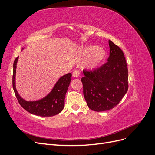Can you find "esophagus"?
<instances>
[{
    "mask_svg": "<svg viewBox=\"0 0 155 155\" xmlns=\"http://www.w3.org/2000/svg\"><path fill=\"white\" fill-rule=\"evenodd\" d=\"M79 75H80V72H79V71H78V70H74L72 73V76L74 78H78L79 76Z\"/></svg>",
    "mask_w": 155,
    "mask_h": 155,
    "instance_id": "obj_1",
    "label": "esophagus"
}]
</instances>
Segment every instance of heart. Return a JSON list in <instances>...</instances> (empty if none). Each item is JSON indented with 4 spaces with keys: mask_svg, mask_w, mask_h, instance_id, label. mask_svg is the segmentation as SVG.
I'll return each instance as SVG.
<instances>
[{
    "mask_svg": "<svg viewBox=\"0 0 155 155\" xmlns=\"http://www.w3.org/2000/svg\"><path fill=\"white\" fill-rule=\"evenodd\" d=\"M81 55L86 58L83 63V66L88 70H95L104 61L106 57V51L96 45H88L81 51Z\"/></svg>",
    "mask_w": 155,
    "mask_h": 155,
    "instance_id": "heart-1",
    "label": "heart"
}]
</instances>
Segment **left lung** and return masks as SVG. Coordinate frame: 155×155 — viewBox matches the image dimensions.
<instances>
[{
	"mask_svg": "<svg viewBox=\"0 0 155 155\" xmlns=\"http://www.w3.org/2000/svg\"><path fill=\"white\" fill-rule=\"evenodd\" d=\"M108 61L94 71L83 70V95L94 111L109 110L116 106L128 90V69L124 52L109 41Z\"/></svg>",
	"mask_w": 155,
	"mask_h": 155,
	"instance_id": "left-lung-1",
	"label": "left lung"
}]
</instances>
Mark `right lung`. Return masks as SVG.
I'll use <instances>...</instances> for the list:
<instances>
[{
  "label": "right lung",
  "instance_id": "right-lung-1",
  "mask_svg": "<svg viewBox=\"0 0 155 155\" xmlns=\"http://www.w3.org/2000/svg\"><path fill=\"white\" fill-rule=\"evenodd\" d=\"M18 59V57L13 63V88L19 104L26 111L36 116L49 117L60 113L64 109L65 95L71 81L72 74L68 73L59 78L51 91L44 97L34 101H27L20 96L16 88L15 77Z\"/></svg>",
  "mask_w": 155,
  "mask_h": 155
}]
</instances>
